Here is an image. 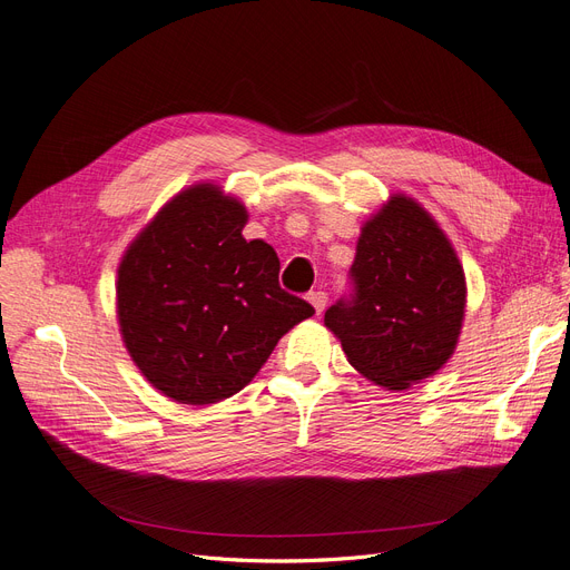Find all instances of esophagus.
Wrapping results in <instances>:
<instances>
[{"label": "esophagus", "mask_w": 570, "mask_h": 570, "mask_svg": "<svg viewBox=\"0 0 570 570\" xmlns=\"http://www.w3.org/2000/svg\"><path fill=\"white\" fill-rule=\"evenodd\" d=\"M306 299H308V304L315 308L317 315H321V313L325 311V306H327V294L321 292V289H317V292H308Z\"/></svg>", "instance_id": "34e87169"}]
</instances>
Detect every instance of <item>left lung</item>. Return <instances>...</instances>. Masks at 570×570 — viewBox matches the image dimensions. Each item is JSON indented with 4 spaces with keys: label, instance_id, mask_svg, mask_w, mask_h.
<instances>
[{
    "label": "left lung",
    "instance_id": "obj_1",
    "mask_svg": "<svg viewBox=\"0 0 570 570\" xmlns=\"http://www.w3.org/2000/svg\"><path fill=\"white\" fill-rule=\"evenodd\" d=\"M351 276L353 299L330 306L325 327L353 367L395 393L438 374L459 346L468 285L435 217L393 194L362 224Z\"/></svg>",
    "mask_w": 570,
    "mask_h": 570
}]
</instances>
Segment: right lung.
Instances as JSON below:
<instances>
[{
    "label": "right lung",
    "instance_id": "right-lung-1",
    "mask_svg": "<svg viewBox=\"0 0 570 570\" xmlns=\"http://www.w3.org/2000/svg\"><path fill=\"white\" fill-rule=\"evenodd\" d=\"M247 208L215 181L175 194L117 268V321L158 393L217 404L257 376L281 336L315 311L278 285L281 262L245 240Z\"/></svg>",
    "mask_w": 570,
    "mask_h": 570
}]
</instances>
